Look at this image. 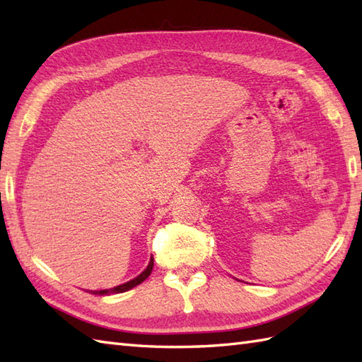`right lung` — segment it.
<instances>
[{
  "label": "right lung",
  "mask_w": 362,
  "mask_h": 362,
  "mask_svg": "<svg viewBox=\"0 0 362 362\" xmlns=\"http://www.w3.org/2000/svg\"><path fill=\"white\" fill-rule=\"evenodd\" d=\"M152 267H153V258H151L148 267H146L144 271H143L140 275L136 276V279L130 280V281H127V283H124V284H119V286H117V288H112V289H105V291H91V294H96V296H105V294H119V292H126V291L135 288L136 284H140V283H143L146 279H148V276H149V275H151V272H152Z\"/></svg>",
  "instance_id": "1"
}]
</instances>
